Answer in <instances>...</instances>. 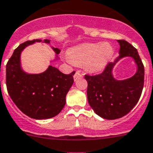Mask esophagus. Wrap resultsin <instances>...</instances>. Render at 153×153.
<instances>
[{
  "label": "esophagus",
  "instance_id": "obj_1",
  "mask_svg": "<svg viewBox=\"0 0 153 153\" xmlns=\"http://www.w3.org/2000/svg\"><path fill=\"white\" fill-rule=\"evenodd\" d=\"M82 77H83V74H81V72L79 71H77L76 72H75V74H74V81H76L77 79H79V78H82Z\"/></svg>",
  "mask_w": 153,
  "mask_h": 153
}]
</instances>
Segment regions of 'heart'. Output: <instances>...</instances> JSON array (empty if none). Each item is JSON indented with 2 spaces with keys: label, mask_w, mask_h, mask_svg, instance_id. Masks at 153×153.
<instances>
[{
  "label": "heart",
  "mask_w": 153,
  "mask_h": 153,
  "mask_svg": "<svg viewBox=\"0 0 153 153\" xmlns=\"http://www.w3.org/2000/svg\"><path fill=\"white\" fill-rule=\"evenodd\" d=\"M114 53V49L108 43H85L68 52L66 60L76 65H85L91 72H98L104 68Z\"/></svg>",
  "instance_id": "b5f03b06"
}]
</instances>
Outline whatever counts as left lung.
Instances as JSON below:
<instances>
[{
    "label": "left lung",
    "mask_w": 153,
    "mask_h": 153,
    "mask_svg": "<svg viewBox=\"0 0 153 153\" xmlns=\"http://www.w3.org/2000/svg\"><path fill=\"white\" fill-rule=\"evenodd\" d=\"M120 57L114 63H109L102 73L95 75L85 74L88 82V102L95 113L107 120L124 117L134 108L139 100L144 86L145 69L138 53L131 43L119 39ZM131 56L138 65L134 76L126 80L118 81L112 75V69L120 58Z\"/></svg>",
    "instance_id": "8db88e82"
}]
</instances>
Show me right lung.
Here are the masks:
<instances>
[{
    "label": "right lung",
    "instance_id": "right-lung-1",
    "mask_svg": "<svg viewBox=\"0 0 153 153\" xmlns=\"http://www.w3.org/2000/svg\"><path fill=\"white\" fill-rule=\"evenodd\" d=\"M41 41L33 39L19 45L6 65V85L9 96L23 114L37 120L53 117L62 110L75 73L63 74L51 65L41 74L24 72L20 65L21 52L27 46ZM50 42L44 39V43ZM53 49L57 54L61 51L58 48Z\"/></svg>",
    "mask_w": 153,
    "mask_h": 153
}]
</instances>
